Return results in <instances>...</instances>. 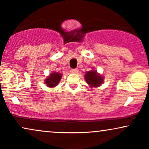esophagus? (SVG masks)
I'll use <instances>...</instances> for the list:
<instances>
[{"mask_svg":"<svg viewBox=\"0 0 149 149\" xmlns=\"http://www.w3.org/2000/svg\"><path fill=\"white\" fill-rule=\"evenodd\" d=\"M79 70L77 68H74V69H71L70 70V72L72 73H77L78 72Z\"/></svg>","mask_w":149,"mask_h":149,"instance_id":"esophagus-1","label":"esophagus"}]
</instances>
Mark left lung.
<instances>
[{
	"label": "left lung",
	"instance_id": "left-lung-1",
	"mask_svg": "<svg viewBox=\"0 0 149 149\" xmlns=\"http://www.w3.org/2000/svg\"><path fill=\"white\" fill-rule=\"evenodd\" d=\"M85 79L86 82L91 87H98L101 85L103 82V79L101 75L98 74L96 71H88L85 75Z\"/></svg>",
	"mask_w": 149,
	"mask_h": 149
}]
</instances>
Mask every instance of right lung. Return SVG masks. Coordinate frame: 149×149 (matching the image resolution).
<instances>
[{"label": "right lung", "mask_w": 149, "mask_h": 149, "mask_svg": "<svg viewBox=\"0 0 149 149\" xmlns=\"http://www.w3.org/2000/svg\"><path fill=\"white\" fill-rule=\"evenodd\" d=\"M61 77H62V74L58 72H53L51 74L48 78L45 79V84L47 85L48 87H54L56 86L60 82Z\"/></svg>", "instance_id": "obj_1"}]
</instances>
